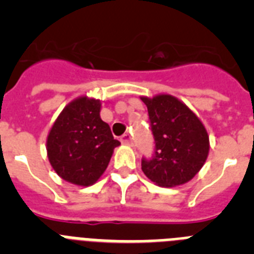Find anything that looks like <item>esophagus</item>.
I'll return each instance as SVG.
<instances>
[{"label": "esophagus", "instance_id": "esophagus-1", "mask_svg": "<svg viewBox=\"0 0 254 254\" xmlns=\"http://www.w3.org/2000/svg\"><path fill=\"white\" fill-rule=\"evenodd\" d=\"M121 142H122L123 145H129V143H132L131 134L125 133L123 136H121Z\"/></svg>", "mask_w": 254, "mask_h": 254}]
</instances>
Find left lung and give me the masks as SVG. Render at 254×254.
I'll return each instance as SVG.
<instances>
[{
  "instance_id": "8db88e82",
  "label": "left lung",
  "mask_w": 254,
  "mask_h": 254,
  "mask_svg": "<svg viewBox=\"0 0 254 254\" xmlns=\"http://www.w3.org/2000/svg\"><path fill=\"white\" fill-rule=\"evenodd\" d=\"M149 112L154 155L142 158L141 169L154 183L176 187L187 183L203 167L208 155L205 126L186 104L172 95L141 98Z\"/></svg>"
}]
</instances>
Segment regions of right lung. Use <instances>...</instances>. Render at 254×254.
<instances>
[{"label":"right lung","mask_w":254,"mask_h":254,"mask_svg":"<svg viewBox=\"0 0 254 254\" xmlns=\"http://www.w3.org/2000/svg\"><path fill=\"white\" fill-rule=\"evenodd\" d=\"M120 145L100 118L99 100L81 96L66 105L56 120L47 138V152L61 178L87 187L100 178Z\"/></svg>","instance_id":"right-lung-1"}]
</instances>
